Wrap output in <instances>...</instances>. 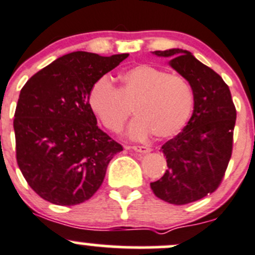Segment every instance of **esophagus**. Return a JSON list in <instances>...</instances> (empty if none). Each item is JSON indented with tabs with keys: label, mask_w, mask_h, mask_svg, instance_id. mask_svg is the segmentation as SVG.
<instances>
[{
	"label": "esophagus",
	"mask_w": 255,
	"mask_h": 255,
	"mask_svg": "<svg viewBox=\"0 0 255 255\" xmlns=\"http://www.w3.org/2000/svg\"><path fill=\"white\" fill-rule=\"evenodd\" d=\"M129 149L134 150V151L136 152H141V154H146V152H150V148H148V146H144V145H133L130 146Z\"/></svg>",
	"instance_id": "34e87169"
}]
</instances>
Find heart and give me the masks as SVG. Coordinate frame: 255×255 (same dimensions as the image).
Wrapping results in <instances>:
<instances>
[{
  "instance_id": "heart-1",
  "label": "heart",
  "mask_w": 255,
  "mask_h": 255,
  "mask_svg": "<svg viewBox=\"0 0 255 255\" xmlns=\"http://www.w3.org/2000/svg\"><path fill=\"white\" fill-rule=\"evenodd\" d=\"M89 105L112 132L122 129L133 107L136 117L128 135L140 140L154 133L156 138L165 139L179 133L188 122L193 92L182 76L138 64L121 73L119 89L107 77L96 80L89 93Z\"/></svg>"
}]
</instances>
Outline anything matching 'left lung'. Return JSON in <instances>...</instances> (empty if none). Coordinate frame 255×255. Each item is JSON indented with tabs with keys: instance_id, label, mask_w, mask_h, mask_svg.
<instances>
[{
	"instance_id": "8db88e82",
	"label": "left lung",
	"mask_w": 255,
	"mask_h": 255,
	"mask_svg": "<svg viewBox=\"0 0 255 255\" xmlns=\"http://www.w3.org/2000/svg\"><path fill=\"white\" fill-rule=\"evenodd\" d=\"M171 57L170 66L189 83L194 110L186 127L161 146L167 170L150 183L157 198L170 204L197 202L218 189L232 155L236 107L231 92L216 72L189 51H154Z\"/></svg>"
}]
</instances>
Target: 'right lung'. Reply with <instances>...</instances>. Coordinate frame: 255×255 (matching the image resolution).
<instances>
[{
    "mask_svg": "<svg viewBox=\"0 0 255 255\" xmlns=\"http://www.w3.org/2000/svg\"><path fill=\"white\" fill-rule=\"evenodd\" d=\"M127 57L77 51L53 61L21 88L13 121L17 162L42 199L77 205L103 184L107 165L123 148L98 127L89 93Z\"/></svg>",
    "mask_w": 255,
    "mask_h": 255,
    "instance_id": "obj_1",
    "label": "right lung"
}]
</instances>
